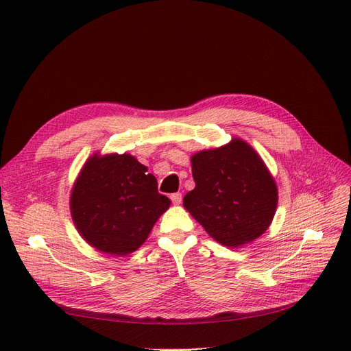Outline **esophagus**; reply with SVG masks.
I'll return each instance as SVG.
<instances>
[{
    "mask_svg": "<svg viewBox=\"0 0 351 351\" xmlns=\"http://www.w3.org/2000/svg\"><path fill=\"white\" fill-rule=\"evenodd\" d=\"M169 197H171V200H173V204H174V205H180V204H182V200H183L182 193H173V195L169 196Z\"/></svg>",
    "mask_w": 351,
    "mask_h": 351,
    "instance_id": "esophagus-1",
    "label": "esophagus"
}]
</instances>
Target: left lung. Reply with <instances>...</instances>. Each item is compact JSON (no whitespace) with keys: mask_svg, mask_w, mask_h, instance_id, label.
<instances>
[{"mask_svg":"<svg viewBox=\"0 0 351 351\" xmlns=\"http://www.w3.org/2000/svg\"><path fill=\"white\" fill-rule=\"evenodd\" d=\"M196 187L183 205L208 234L228 247L258 239L269 227L278 192L261 156L240 139L192 156Z\"/></svg>","mask_w":351,"mask_h":351,"instance_id":"1","label":"left lung"}]
</instances>
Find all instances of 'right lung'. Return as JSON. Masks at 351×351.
<instances>
[{"instance_id": "right-lung-1", "label": "right lung", "mask_w": 351, "mask_h": 351, "mask_svg": "<svg viewBox=\"0 0 351 351\" xmlns=\"http://www.w3.org/2000/svg\"><path fill=\"white\" fill-rule=\"evenodd\" d=\"M171 205L156 178L129 154L92 156L74 184L70 209L90 246L114 256L139 249Z\"/></svg>"}]
</instances>
